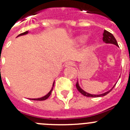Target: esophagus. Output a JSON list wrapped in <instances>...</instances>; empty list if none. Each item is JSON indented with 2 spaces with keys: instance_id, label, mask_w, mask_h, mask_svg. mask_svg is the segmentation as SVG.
Instances as JSON below:
<instances>
[{
  "instance_id": "esophagus-1",
  "label": "esophagus",
  "mask_w": 130,
  "mask_h": 130,
  "mask_svg": "<svg viewBox=\"0 0 130 130\" xmlns=\"http://www.w3.org/2000/svg\"><path fill=\"white\" fill-rule=\"evenodd\" d=\"M75 63L72 61H68L66 63V66H74Z\"/></svg>"
}]
</instances>
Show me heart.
I'll use <instances>...</instances> for the list:
<instances>
[{
	"mask_svg": "<svg viewBox=\"0 0 130 130\" xmlns=\"http://www.w3.org/2000/svg\"><path fill=\"white\" fill-rule=\"evenodd\" d=\"M86 39H87V36H86L82 35V36H79L77 37L76 39H75V40H76V42H77V43H83V42L86 40Z\"/></svg>",
	"mask_w": 130,
	"mask_h": 130,
	"instance_id": "obj_1",
	"label": "heart"
}]
</instances>
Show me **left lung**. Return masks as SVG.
Listing matches in <instances>:
<instances>
[{
    "instance_id": "obj_1",
    "label": "left lung",
    "mask_w": 130,
    "mask_h": 130,
    "mask_svg": "<svg viewBox=\"0 0 130 130\" xmlns=\"http://www.w3.org/2000/svg\"><path fill=\"white\" fill-rule=\"evenodd\" d=\"M103 41H104V42L106 43H112V44L116 45L117 46H119V45H118V43H117L115 38L114 37V36L112 35L111 33H110L109 32H108V31L105 30H104V33H103ZM115 86L112 87V88H111V90H109V91H107V92H106L104 93V94L96 95V94H89V93L86 92H85L83 90H82V89L80 88V87H79V83H78V81L77 82V83H76V88L79 92L81 93V94H82L85 96H87V97H92V98L102 97V96H105V95L107 94L108 93L110 92L112 90V89L114 88Z\"/></svg>"
}]
</instances>
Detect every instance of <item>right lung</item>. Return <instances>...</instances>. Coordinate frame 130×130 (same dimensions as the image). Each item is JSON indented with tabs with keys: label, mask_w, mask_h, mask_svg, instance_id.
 Listing matches in <instances>:
<instances>
[{
	"label": "right lung",
	"mask_w": 130,
	"mask_h": 130,
	"mask_svg": "<svg viewBox=\"0 0 130 130\" xmlns=\"http://www.w3.org/2000/svg\"><path fill=\"white\" fill-rule=\"evenodd\" d=\"M28 32V31H26V32H25L21 33V34H19V35H18V36H22V35H25V34H26ZM54 83H53V87H54ZM53 87H52V89H51V90H50V92H49L47 94L45 95V96H43V97L40 98H36V99H30V100H37V101H43V100H45L47 99L48 98H49V96H50V95H51V92H52V91H53Z\"/></svg>",
	"instance_id": "add662e5"
}]
</instances>
